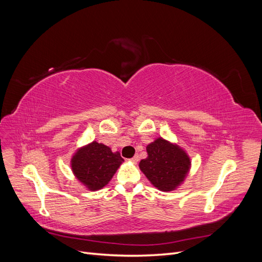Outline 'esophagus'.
<instances>
[{
	"label": "esophagus",
	"mask_w": 262,
	"mask_h": 262,
	"mask_svg": "<svg viewBox=\"0 0 262 262\" xmlns=\"http://www.w3.org/2000/svg\"><path fill=\"white\" fill-rule=\"evenodd\" d=\"M133 164H137L138 162H139V156L138 155H136V156H133L132 158H131V160H130Z\"/></svg>",
	"instance_id": "34e87169"
}]
</instances>
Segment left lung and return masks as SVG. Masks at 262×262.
Wrapping results in <instances>:
<instances>
[{"mask_svg": "<svg viewBox=\"0 0 262 262\" xmlns=\"http://www.w3.org/2000/svg\"><path fill=\"white\" fill-rule=\"evenodd\" d=\"M146 152L147 157L139 166L150 184L161 191H171L182 184L191 165L184 149L157 138L146 146Z\"/></svg>", "mask_w": 262, "mask_h": 262, "instance_id": "1", "label": "left lung"}]
</instances>
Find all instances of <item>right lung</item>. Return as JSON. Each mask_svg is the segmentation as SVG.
I'll return each instance as SVG.
<instances>
[{
    "instance_id": "obj_1",
    "label": "right lung",
    "mask_w": 262,
    "mask_h": 262,
    "mask_svg": "<svg viewBox=\"0 0 262 262\" xmlns=\"http://www.w3.org/2000/svg\"><path fill=\"white\" fill-rule=\"evenodd\" d=\"M123 158L119 152L96 141L76 150L71 167L78 181L92 191L104 188L112 180Z\"/></svg>"
}]
</instances>
